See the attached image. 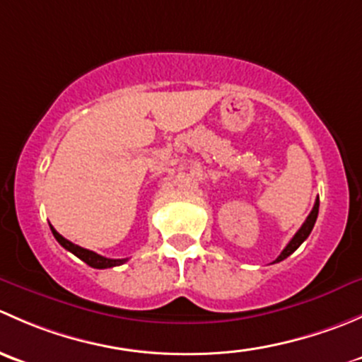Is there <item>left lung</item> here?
Instances as JSON below:
<instances>
[{
	"label": "left lung",
	"instance_id": "obj_1",
	"mask_svg": "<svg viewBox=\"0 0 362 362\" xmlns=\"http://www.w3.org/2000/svg\"><path fill=\"white\" fill-rule=\"evenodd\" d=\"M317 215H319V198L315 199V204H313L312 211H310V215H308V217H306V221L303 222V226H301V228H299V231L296 233V235L293 236V240H291V242L287 243L286 249L282 250V254H280L279 257H276L273 262H280V261H284V259H286V257H289V255L293 254V252L298 249V247L301 245V243L305 242L306 238H308L310 233H312V229H313V226H315Z\"/></svg>",
	"mask_w": 362,
	"mask_h": 362
}]
</instances>
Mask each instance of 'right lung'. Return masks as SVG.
<instances>
[{
	"label": "right lung",
	"instance_id": "add662e5",
	"mask_svg": "<svg viewBox=\"0 0 362 362\" xmlns=\"http://www.w3.org/2000/svg\"><path fill=\"white\" fill-rule=\"evenodd\" d=\"M50 229H52L54 238H56L57 242H59V245H63L64 249L71 252V254H75L76 257L82 259V261L86 262V264H89L90 268L107 269V268H113V266L124 264V262L127 261V259H108V257H103V255L96 254V252L87 250V249H83V247H78V245H75V243H71V242H69V240L64 238V236H61L59 233H57L56 229L52 228V226H50Z\"/></svg>",
	"mask_w": 362,
	"mask_h": 362
}]
</instances>
